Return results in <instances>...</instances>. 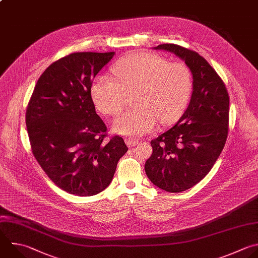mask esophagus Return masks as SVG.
<instances>
[{
    "label": "esophagus",
    "mask_w": 258,
    "mask_h": 258,
    "mask_svg": "<svg viewBox=\"0 0 258 258\" xmlns=\"http://www.w3.org/2000/svg\"><path fill=\"white\" fill-rule=\"evenodd\" d=\"M125 143H126V145H127L128 147H135V146H137L138 144H140V141H138V140H136V139L128 138V139L125 140Z\"/></svg>",
    "instance_id": "1"
}]
</instances>
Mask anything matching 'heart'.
Segmentation results:
<instances>
[{
    "label": "heart",
    "mask_w": 258,
    "mask_h": 258,
    "mask_svg": "<svg viewBox=\"0 0 258 258\" xmlns=\"http://www.w3.org/2000/svg\"><path fill=\"white\" fill-rule=\"evenodd\" d=\"M114 74L95 77L91 96L96 107L104 114L116 115L125 104L126 92L139 90L137 107L113 121L114 132L139 137L152 132L160 121L172 123L178 119L189 100L192 89L190 70L180 62H169L153 53H132L118 60Z\"/></svg>",
    "instance_id": "heart-1"
}]
</instances>
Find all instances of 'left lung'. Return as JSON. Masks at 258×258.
I'll return each mask as SVG.
<instances>
[{
  "label": "left lung",
  "mask_w": 258,
  "mask_h": 258,
  "mask_svg": "<svg viewBox=\"0 0 258 258\" xmlns=\"http://www.w3.org/2000/svg\"><path fill=\"white\" fill-rule=\"evenodd\" d=\"M167 50L185 61L192 74L190 102L177 123L151 141L153 153L146 174L168 192H181L199 183L224 149L229 125V94L212 66L198 52L164 43Z\"/></svg>",
  "instance_id": "obj_1"
}]
</instances>
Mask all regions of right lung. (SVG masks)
Returning a JSON list of instances; mask_svg holds the SVG:
<instances>
[{"instance_id":"1","label":"right lung","mask_w":258,"mask_h":258,"mask_svg":"<svg viewBox=\"0 0 258 258\" xmlns=\"http://www.w3.org/2000/svg\"><path fill=\"white\" fill-rule=\"evenodd\" d=\"M111 52H74L52 62L39 77L26 110L32 153L62 190L90 197L111 182L127 152L119 136L104 141L107 127L95 111L91 84Z\"/></svg>"}]
</instances>
